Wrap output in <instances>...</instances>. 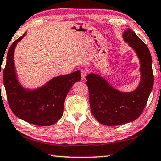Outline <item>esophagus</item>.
Returning a JSON list of instances; mask_svg holds the SVG:
<instances>
[{
	"instance_id": "esophagus-1",
	"label": "esophagus",
	"mask_w": 161,
	"mask_h": 161,
	"mask_svg": "<svg viewBox=\"0 0 161 161\" xmlns=\"http://www.w3.org/2000/svg\"><path fill=\"white\" fill-rule=\"evenodd\" d=\"M87 69H82L80 70V74H81V78H82V80H84V79L86 78V75H87Z\"/></svg>"
}]
</instances>
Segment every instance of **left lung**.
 <instances>
[{
  "mask_svg": "<svg viewBox=\"0 0 161 161\" xmlns=\"http://www.w3.org/2000/svg\"><path fill=\"white\" fill-rule=\"evenodd\" d=\"M123 38L135 51L140 62L138 87L131 92H122L98 74L86 76L92 115L100 123L109 126L137 119L143 112L154 83L152 57L147 46L129 28L123 32Z\"/></svg>",
  "mask_w": 161,
  "mask_h": 161,
  "instance_id": "left-lung-1",
  "label": "left lung"
}]
</instances>
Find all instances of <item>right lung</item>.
Segmentation results:
<instances>
[{
  "instance_id": "obj_1",
  "label": "right lung",
  "mask_w": 161,
  "mask_h": 161,
  "mask_svg": "<svg viewBox=\"0 0 161 161\" xmlns=\"http://www.w3.org/2000/svg\"><path fill=\"white\" fill-rule=\"evenodd\" d=\"M25 34L11 44L7 53L3 75L7 99L11 109L19 118L36 125L48 126L57 123L63 115L65 98L74 83L80 80V72L55 77L33 90L23 87L17 78L14 52Z\"/></svg>"
}]
</instances>
